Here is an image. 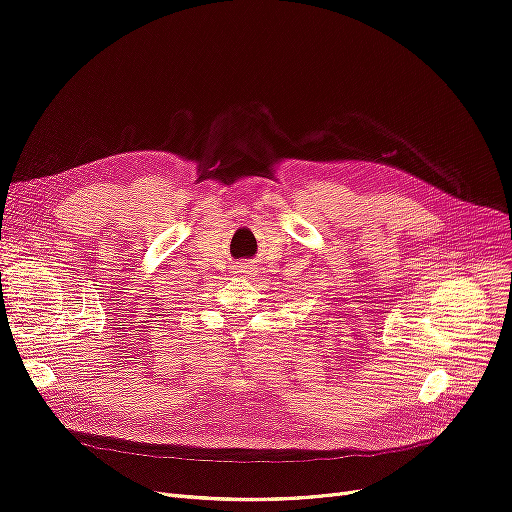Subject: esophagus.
I'll return each mask as SVG.
<instances>
[{"mask_svg":"<svg viewBox=\"0 0 512 512\" xmlns=\"http://www.w3.org/2000/svg\"><path fill=\"white\" fill-rule=\"evenodd\" d=\"M251 272H253V268H249L247 263H244V265H238V274H251Z\"/></svg>","mask_w":512,"mask_h":512,"instance_id":"esophagus-1","label":"esophagus"}]
</instances>
